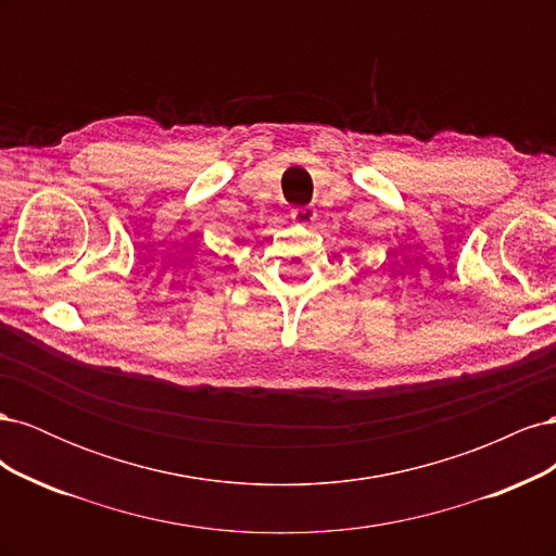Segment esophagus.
Returning <instances> with one entry per match:
<instances>
[{
  "label": "esophagus",
  "instance_id": "esophagus-1",
  "mask_svg": "<svg viewBox=\"0 0 556 556\" xmlns=\"http://www.w3.org/2000/svg\"><path fill=\"white\" fill-rule=\"evenodd\" d=\"M315 208H311V206H299V208H292V213H290V217H292V223L294 225H299V227H311L313 225V220H315Z\"/></svg>",
  "mask_w": 556,
  "mask_h": 556
}]
</instances>
